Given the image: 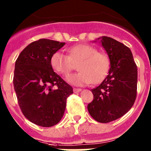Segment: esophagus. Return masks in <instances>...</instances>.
<instances>
[{"label": "esophagus", "mask_w": 151, "mask_h": 151, "mask_svg": "<svg viewBox=\"0 0 151 151\" xmlns=\"http://www.w3.org/2000/svg\"><path fill=\"white\" fill-rule=\"evenodd\" d=\"M81 91H82L81 88H73V91H74L75 93H78V92Z\"/></svg>", "instance_id": "obj_1"}]
</instances>
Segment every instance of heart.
I'll list each match as a JSON object with an SVG mask.
<instances>
[{
    "mask_svg": "<svg viewBox=\"0 0 151 151\" xmlns=\"http://www.w3.org/2000/svg\"><path fill=\"white\" fill-rule=\"evenodd\" d=\"M69 55L57 51L51 57V66L57 73L66 76L78 64V73L68 76L66 80L74 85H97L106 78L110 68V60L106 54L98 52L90 45H78L68 49Z\"/></svg>",
    "mask_w": 151,
    "mask_h": 151,
    "instance_id": "1",
    "label": "heart"
}]
</instances>
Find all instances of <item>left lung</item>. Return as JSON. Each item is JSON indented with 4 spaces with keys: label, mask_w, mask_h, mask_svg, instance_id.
I'll list each match as a JSON object with an SVG mask.
<instances>
[{
    "label": "left lung",
    "mask_w": 151,
    "mask_h": 151,
    "mask_svg": "<svg viewBox=\"0 0 151 151\" xmlns=\"http://www.w3.org/2000/svg\"><path fill=\"white\" fill-rule=\"evenodd\" d=\"M98 39L110 57V69L104 80L91 89L94 99L88 110L96 121L107 123L125 115L134 104L138 68L128 47L106 36Z\"/></svg>",
    "instance_id": "1"
}]
</instances>
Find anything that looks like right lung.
I'll list each match as a JSON object with an SVG mask.
<instances>
[{"label":"right lung","mask_w":151,"mask_h":151,"mask_svg":"<svg viewBox=\"0 0 151 151\" xmlns=\"http://www.w3.org/2000/svg\"><path fill=\"white\" fill-rule=\"evenodd\" d=\"M64 42L41 38L24 48L15 63L13 86L26 119L42 127L61 120L73 88L54 73L51 57Z\"/></svg>","instance_id":"right-lung-1"}]
</instances>
